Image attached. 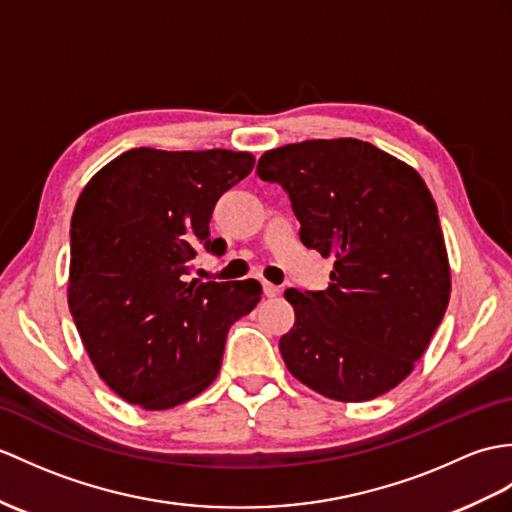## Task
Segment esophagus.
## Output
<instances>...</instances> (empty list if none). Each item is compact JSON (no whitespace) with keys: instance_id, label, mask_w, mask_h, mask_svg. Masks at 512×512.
Masks as SVG:
<instances>
[{"instance_id":"esophagus-1","label":"esophagus","mask_w":512,"mask_h":512,"mask_svg":"<svg viewBox=\"0 0 512 512\" xmlns=\"http://www.w3.org/2000/svg\"><path fill=\"white\" fill-rule=\"evenodd\" d=\"M261 288H264V294L268 296V299H272V296H277L281 290H279V285H275V283H270V281H261Z\"/></svg>"}]
</instances>
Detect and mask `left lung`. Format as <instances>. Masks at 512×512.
I'll use <instances>...</instances> for the list:
<instances>
[{"label":"left lung","instance_id":"left-lung-1","mask_svg":"<svg viewBox=\"0 0 512 512\" xmlns=\"http://www.w3.org/2000/svg\"><path fill=\"white\" fill-rule=\"evenodd\" d=\"M307 248L334 259L327 290H285L288 371L329 399L368 401L406 379L441 325L449 264L436 202L410 165L360 139L264 152Z\"/></svg>","mask_w":512,"mask_h":512}]
</instances>
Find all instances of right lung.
<instances>
[{
  "label": "right lung",
  "instance_id": "1",
  "mask_svg": "<svg viewBox=\"0 0 512 512\" xmlns=\"http://www.w3.org/2000/svg\"><path fill=\"white\" fill-rule=\"evenodd\" d=\"M253 154L135 148L95 174L71 216L69 312L95 371L146 410H168L216 379L229 327L261 285L187 281L198 251L222 255L209 222L251 174Z\"/></svg>",
  "mask_w": 512,
  "mask_h": 512
}]
</instances>
